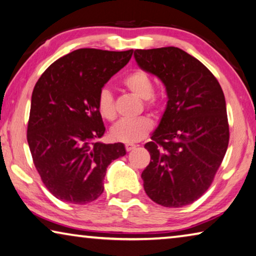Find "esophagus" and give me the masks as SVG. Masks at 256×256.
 I'll use <instances>...</instances> for the list:
<instances>
[{"label":"esophagus","instance_id":"34e87169","mask_svg":"<svg viewBox=\"0 0 256 256\" xmlns=\"http://www.w3.org/2000/svg\"><path fill=\"white\" fill-rule=\"evenodd\" d=\"M134 148H136V144H125V149H126V152H131V150H133Z\"/></svg>","mask_w":256,"mask_h":256}]
</instances>
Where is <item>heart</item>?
<instances>
[{
  "mask_svg": "<svg viewBox=\"0 0 256 256\" xmlns=\"http://www.w3.org/2000/svg\"><path fill=\"white\" fill-rule=\"evenodd\" d=\"M123 85L138 98L144 99V106L149 110L156 112L160 107V98L154 93V83L147 72L140 70L130 72L123 80ZM96 109L104 120L112 122L116 117L115 100L108 88H102L96 96ZM152 130V122L148 117L136 120H122L114 125L110 136L120 142L133 144L142 140Z\"/></svg>",
  "mask_w": 256,
  "mask_h": 256,
  "instance_id": "1",
  "label": "heart"
}]
</instances>
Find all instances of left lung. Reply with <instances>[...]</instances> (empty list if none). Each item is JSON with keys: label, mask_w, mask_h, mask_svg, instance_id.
<instances>
[{"label": "left lung", "mask_w": 256, "mask_h": 256, "mask_svg": "<svg viewBox=\"0 0 256 256\" xmlns=\"http://www.w3.org/2000/svg\"><path fill=\"white\" fill-rule=\"evenodd\" d=\"M141 70L164 83L168 104L152 141L141 178L150 200L182 208L212 184L229 144L221 85L200 60L174 46L136 50Z\"/></svg>", "instance_id": "1"}]
</instances>
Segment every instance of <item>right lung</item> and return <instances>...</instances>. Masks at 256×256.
Returning a JSON list of instances; mask_svg holds the SVG:
<instances>
[{"instance_id":"1","label":"right lung","mask_w":256,"mask_h":256,"mask_svg":"<svg viewBox=\"0 0 256 256\" xmlns=\"http://www.w3.org/2000/svg\"><path fill=\"white\" fill-rule=\"evenodd\" d=\"M132 54L78 48L56 60L35 84L27 141L44 186L60 200H96L108 165L126 154L120 142L94 141L106 131L96 96Z\"/></svg>"}]
</instances>
